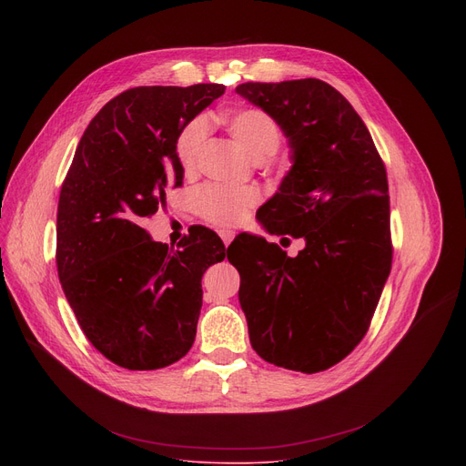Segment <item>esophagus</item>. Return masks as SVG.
I'll list each match as a JSON object with an SVG mask.
<instances>
[{"label": "esophagus", "instance_id": "1", "mask_svg": "<svg viewBox=\"0 0 466 466\" xmlns=\"http://www.w3.org/2000/svg\"><path fill=\"white\" fill-rule=\"evenodd\" d=\"M218 236H220V239L225 241V246L228 248L230 246V241L234 239V236H236V232H232V230H220L218 232Z\"/></svg>", "mask_w": 466, "mask_h": 466}]
</instances>
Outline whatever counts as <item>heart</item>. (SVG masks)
Wrapping results in <instances>:
<instances>
[{"label":"heart","instance_id":"obj_1","mask_svg":"<svg viewBox=\"0 0 466 466\" xmlns=\"http://www.w3.org/2000/svg\"><path fill=\"white\" fill-rule=\"evenodd\" d=\"M225 125L236 143L255 164L270 158L281 143L278 122L260 109L246 107L228 111ZM208 139V125L202 116L190 120L177 137V157L183 169L192 171L200 160ZM258 202L253 188H238L227 185H208L198 194L200 215L217 227H236L248 217L249 209Z\"/></svg>","mask_w":466,"mask_h":466}]
</instances>
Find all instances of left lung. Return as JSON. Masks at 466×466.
I'll return each mask as SVG.
<instances>
[{"instance_id":"left-lung-1","label":"left lung","mask_w":466,"mask_h":466,"mask_svg":"<svg viewBox=\"0 0 466 466\" xmlns=\"http://www.w3.org/2000/svg\"><path fill=\"white\" fill-rule=\"evenodd\" d=\"M236 92L278 122L290 149L292 166L258 223L306 241L297 257L262 236L232 241L251 346L276 366L321 372L369 330L390 272L385 166L362 118L325 81L243 83Z\"/></svg>"}]
</instances>
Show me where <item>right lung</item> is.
I'll return each instance as SVG.
<instances>
[{"label": "right lung", "mask_w": 466, "mask_h": 466, "mask_svg": "<svg viewBox=\"0 0 466 466\" xmlns=\"http://www.w3.org/2000/svg\"><path fill=\"white\" fill-rule=\"evenodd\" d=\"M225 94L223 85L137 86L85 130L60 190L56 264L64 295L90 344L128 370H157L188 353L202 276L230 248L194 228L177 251L141 223L166 187L183 183L177 137Z\"/></svg>", "instance_id": "1"}]
</instances>
